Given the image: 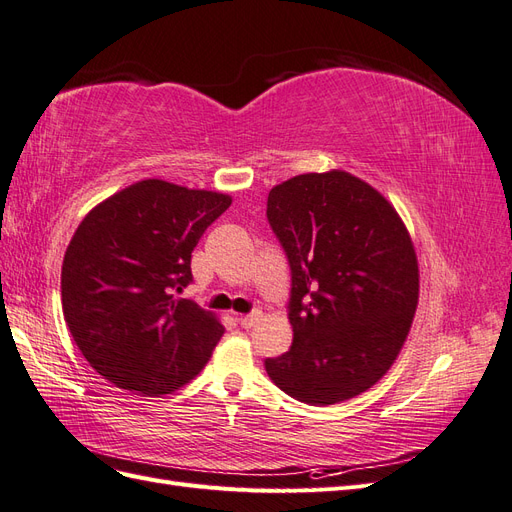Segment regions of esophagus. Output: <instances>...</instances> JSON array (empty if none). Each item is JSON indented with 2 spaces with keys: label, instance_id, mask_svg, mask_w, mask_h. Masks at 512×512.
<instances>
[{
  "label": "esophagus",
  "instance_id": "34e87169",
  "mask_svg": "<svg viewBox=\"0 0 512 512\" xmlns=\"http://www.w3.org/2000/svg\"><path fill=\"white\" fill-rule=\"evenodd\" d=\"M258 318H260V312H254V314L241 316V318H239V322H241V327H243V329H252L254 324L258 322Z\"/></svg>",
  "mask_w": 512,
  "mask_h": 512
}]
</instances>
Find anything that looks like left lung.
Segmentation results:
<instances>
[{
    "mask_svg": "<svg viewBox=\"0 0 512 512\" xmlns=\"http://www.w3.org/2000/svg\"><path fill=\"white\" fill-rule=\"evenodd\" d=\"M267 218L290 262L294 331L290 350L265 361L269 378L312 406L365 393L397 361L418 305L404 220L342 168L275 185Z\"/></svg>",
    "mask_w": 512,
    "mask_h": 512,
    "instance_id": "1",
    "label": "left lung"
}]
</instances>
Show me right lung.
Masks as SVG:
<instances>
[{
	"mask_svg": "<svg viewBox=\"0 0 512 512\" xmlns=\"http://www.w3.org/2000/svg\"><path fill=\"white\" fill-rule=\"evenodd\" d=\"M222 192L143 179L91 209L61 265V307L89 365L119 389L158 397L188 384L224 333L177 294L192 250L230 207Z\"/></svg>",
	"mask_w": 512,
	"mask_h": 512,
	"instance_id": "1",
	"label": "right lung"
}]
</instances>
